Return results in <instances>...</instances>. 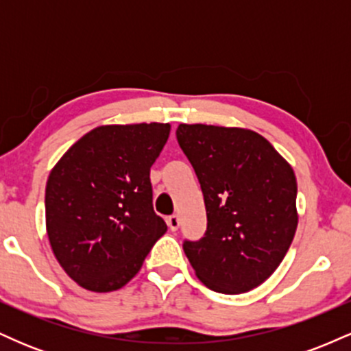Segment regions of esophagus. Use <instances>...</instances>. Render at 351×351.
Instances as JSON below:
<instances>
[{
	"mask_svg": "<svg viewBox=\"0 0 351 351\" xmlns=\"http://www.w3.org/2000/svg\"><path fill=\"white\" fill-rule=\"evenodd\" d=\"M167 223H168V228H170L171 231H178V228H180V217L176 215L170 216L167 219Z\"/></svg>",
	"mask_w": 351,
	"mask_h": 351,
	"instance_id": "1",
	"label": "esophagus"
}]
</instances>
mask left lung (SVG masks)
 <instances>
[{"label":"left lung","mask_w":351,"mask_h":351,"mask_svg":"<svg viewBox=\"0 0 351 351\" xmlns=\"http://www.w3.org/2000/svg\"><path fill=\"white\" fill-rule=\"evenodd\" d=\"M176 138L195 168L208 229L183 244L196 277L221 293H243L279 267L299 224L291 163L249 128L180 123Z\"/></svg>","instance_id":"1"}]
</instances>
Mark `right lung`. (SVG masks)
Segmentation results:
<instances>
[{
  "label": "right lung",
  "instance_id": "1",
  "mask_svg": "<svg viewBox=\"0 0 351 351\" xmlns=\"http://www.w3.org/2000/svg\"><path fill=\"white\" fill-rule=\"evenodd\" d=\"M170 123L100 125L60 156L46 184V231L80 287L119 291L142 269L167 223L152 204L150 168Z\"/></svg>",
  "mask_w": 351,
  "mask_h": 351
}]
</instances>
